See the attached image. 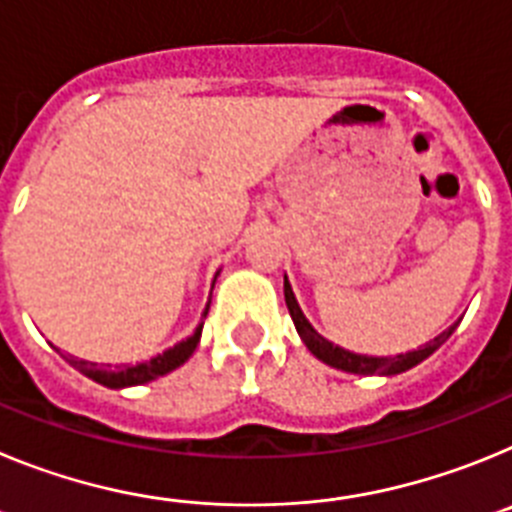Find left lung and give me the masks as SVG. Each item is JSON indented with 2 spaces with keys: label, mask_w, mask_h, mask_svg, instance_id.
<instances>
[{
  "label": "left lung",
  "mask_w": 512,
  "mask_h": 512,
  "mask_svg": "<svg viewBox=\"0 0 512 512\" xmlns=\"http://www.w3.org/2000/svg\"><path fill=\"white\" fill-rule=\"evenodd\" d=\"M284 300H287L289 315H292V320H295L297 333H300V338L305 341V346L312 351V356H318V359L325 361L328 366H333V369H341V372H348V374H400V372H405V369H410V366H415V364H420L423 359H428V356H431L433 351H436V348L441 346V343L446 341L451 333H454V328H456V325H451L449 330H443L441 336L433 338L431 343H425V346L418 348V351H408V354L392 356V359H387V356H361V354H351V351H346V348L333 346V343L325 341L318 330L307 323L305 315H302V310H300V305H297L295 295H292V287H289L287 279H284Z\"/></svg>",
  "instance_id": "obj_1"
}]
</instances>
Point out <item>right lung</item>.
<instances>
[{
  "mask_svg": "<svg viewBox=\"0 0 512 512\" xmlns=\"http://www.w3.org/2000/svg\"><path fill=\"white\" fill-rule=\"evenodd\" d=\"M210 310V305H207ZM205 310V315H207ZM202 336V325L194 330V336H189L187 341L176 343L174 348L164 351V354H158L156 359L151 361H143V364H135V366H115V369H102V366L92 364V361H81V359H69V364L74 369H79L84 377L94 379V382L104 384V387H133V384H146L156 377H164V374L174 372L176 366H182L189 356L194 354V348L200 343Z\"/></svg>",
  "mask_w": 512,
  "mask_h": 512,
  "instance_id": "obj_1",
  "label": "right lung"
}]
</instances>
